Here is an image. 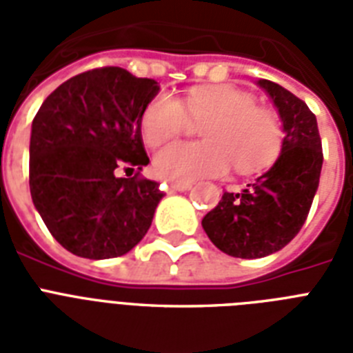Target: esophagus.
Here are the masks:
<instances>
[{
    "mask_svg": "<svg viewBox=\"0 0 353 353\" xmlns=\"http://www.w3.org/2000/svg\"><path fill=\"white\" fill-rule=\"evenodd\" d=\"M170 188L174 190V192H187V190H190L192 188V183H170Z\"/></svg>",
    "mask_w": 353,
    "mask_h": 353,
    "instance_id": "obj_1",
    "label": "esophagus"
}]
</instances>
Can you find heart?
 <instances>
[{"label": "heart", "mask_w": 353, "mask_h": 353, "mask_svg": "<svg viewBox=\"0 0 353 353\" xmlns=\"http://www.w3.org/2000/svg\"><path fill=\"white\" fill-rule=\"evenodd\" d=\"M201 122L203 143H172L154 157L157 176L166 181L192 183L218 177L232 165L240 174L269 166L282 148L279 115L254 104V97L229 84L196 85L181 102L161 93L141 115V135L148 146H159Z\"/></svg>", "instance_id": "b5f03b06"}]
</instances>
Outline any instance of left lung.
<instances>
[{
	"label": "left lung",
	"mask_w": 353,
	"mask_h": 353,
	"mask_svg": "<svg viewBox=\"0 0 353 353\" xmlns=\"http://www.w3.org/2000/svg\"><path fill=\"white\" fill-rule=\"evenodd\" d=\"M282 119L279 159L240 194L225 192L201 225L220 251L263 258L290 243L304 225L319 188L323 144L306 102L271 80H258Z\"/></svg>",
	"instance_id": "left-lung-1"
}]
</instances>
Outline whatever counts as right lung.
<instances>
[{
	"mask_svg": "<svg viewBox=\"0 0 353 353\" xmlns=\"http://www.w3.org/2000/svg\"><path fill=\"white\" fill-rule=\"evenodd\" d=\"M157 93L155 80L99 68L58 85L36 113L32 203L54 240L77 256H122L152 225L163 192L159 183L139 177L150 163L141 115ZM121 170L138 174L119 178Z\"/></svg>",
	"mask_w": 353,
	"mask_h": 353,
	"instance_id": "obj_1",
	"label": "right lung"
}]
</instances>
